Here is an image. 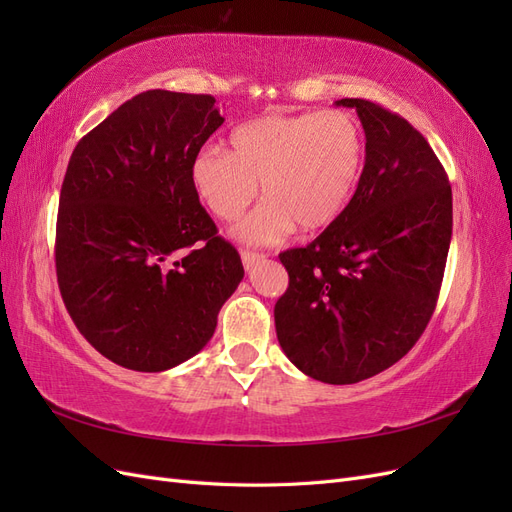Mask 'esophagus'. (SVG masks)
<instances>
[{
  "instance_id": "esophagus-1",
  "label": "esophagus",
  "mask_w": 512,
  "mask_h": 512,
  "mask_svg": "<svg viewBox=\"0 0 512 512\" xmlns=\"http://www.w3.org/2000/svg\"><path fill=\"white\" fill-rule=\"evenodd\" d=\"M265 258V254H258V252H250V250H241V260H243V267L250 271L256 262H260Z\"/></svg>"
}]
</instances>
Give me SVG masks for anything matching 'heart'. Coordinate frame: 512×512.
<instances>
[{"label": "heart", "mask_w": 512, "mask_h": 512, "mask_svg": "<svg viewBox=\"0 0 512 512\" xmlns=\"http://www.w3.org/2000/svg\"><path fill=\"white\" fill-rule=\"evenodd\" d=\"M230 151L207 147L192 162V185L218 220L230 222L258 194L262 203L235 235L271 245L294 228L305 235L333 226L363 170V134L344 111L262 115L228 136Z\"/></svg>", "instance_id": "heart-1"}]
</instances>
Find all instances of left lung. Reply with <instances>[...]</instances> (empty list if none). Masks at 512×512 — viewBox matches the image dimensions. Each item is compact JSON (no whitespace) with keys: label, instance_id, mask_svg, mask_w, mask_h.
Returning a JSON list of instances; mask_svg holds the SVG:
<instances>
[{"label":"left lung","instance_id":"8db88e82","mask_svg":"<svg viewBox=\"0 0 512 512\" xmlns=\"http://www.w3.org/2000/svg\"><path fill=\"white\" fill-rule=\"evenodd\" d=\"M365 130V166L339 220L280 254L288 288L275 331L309 378L354 384L395 365L438 303L453 192L425 136L371 100L344 98Z\"/></svg>","mask_w":512,"mask_h":512}]
</instances>
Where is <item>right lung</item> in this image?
<instances>
[{
	"mask_svg": "<svg viewBox=\"0 0 512 512\" xmlns=\"http://www.w3.org/2000/svg\"><path fill=\"white\" fill-rule=\"evenodd\" d=\"M222 123L213 96L149 89L72 151L57 284L76 329L121 367L153 374L188 361L243 280L192 185V162Z\"/></svg>",
	"mask_w": 512,
	"mask_h": 512,
	"instance_id": "add662e5",
	"label": "right lung"
}]
</instances>
